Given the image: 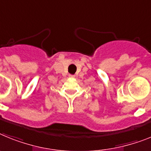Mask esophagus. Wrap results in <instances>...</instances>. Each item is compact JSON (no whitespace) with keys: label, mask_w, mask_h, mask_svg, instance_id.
I'll list each match as a JSON object with an SVG mask.
<instances>
[{"label":"esophagus","mask_w":151,"mask_h":151,"mask_svg":"<svg viewBox=\"0 0 151 151\" xmlns=\"http://www.w3.org/2000/svg\"><path fill=\"white\" fill-rule=\"evenodd\" d=\"M69 76H70V77H74V75H69Z\"/></svg>","instance_id":"34e87169"}]
</instances>
